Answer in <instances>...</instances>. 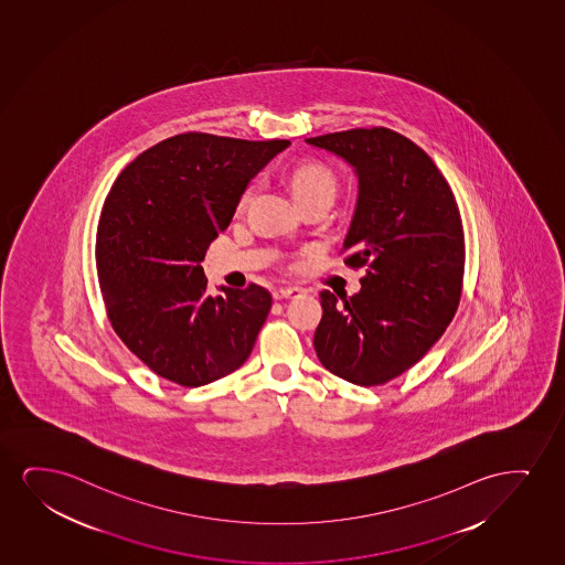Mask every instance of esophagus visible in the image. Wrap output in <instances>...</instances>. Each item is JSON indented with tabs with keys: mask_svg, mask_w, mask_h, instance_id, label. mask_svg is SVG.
<instances>
[{
	"mask_svg": "<svg viewBox=\"0 0 565 565\" xmlns=\"http://www.w3.org/2000/svg\"><path fill=\"white\" fill-rule=\"evenodd\" d=\"M302 291L299 287H278V289H274V299L279 301V299H294V297H299Z\"/></svg>",
	"mask_w": 565,
	"mask_h": 565,
	"instance_id": "esophagus-1",
	"label": "esophagus"
}]
</instances>
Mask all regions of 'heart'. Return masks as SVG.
<instances>
[{"label": "heart", "instance_id": "b5f03b06", "mask_svg": "<svg viewBox=\"0 0 565 565\" xmlns=\"http://www.w3.org/2000/svg\"><path fill=\"white\" fill-rule=\"evenodd\" d=\"M289 188L301 205L312 199H331L333 201L335 191H338V178L326 162L318 161V159H305L289 170ZM250 199H253V188L249 185L237 199V211L247 209Z\"/></svg>", "mask_w": 565, "mask_h": 565}]
</instances>
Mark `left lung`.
Returning a JSON list of instances; mask_svg holds the SVG:
<instances>
[{
    "mask_svg": "<svg viewBox=\"0 0 565 565\" xmlns=\"http://www.w3.org/2000/svg\"><path fill=\"white\" fill-rule=\"evenodd\" d=\"M307 143L354 167L359 199L341 253L366 271L352 297L320 294L316 354L347 382L383 385L424 359L460 305L466 245L455 193L422 147L383 126Z\"/></svg>",
    "mask_w": 565,
    "mask_h": 565,
    "instance_id": "obj_1",
    "label": "left lung"
}]
</instances>
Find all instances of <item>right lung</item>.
<instances>
[{
	"instance_id": "add662e5",
	"label": "right lung",
	"mask_w": 565,
	"mask_h": 565,
	"mask_svg": "<svg viewBox=\"0 0 565 565\" xmlns=\"http://www.w3.org/2000/svg\"><path fill=\"white\" fill-rule=\"evenodd\" d=\"M287 146L178 134L113 183L96 237L103 301L120 341L164 380L199 387L249 359L271 295L249 284L213 297L201 260L250 178Z\"/></svg>"
}]
</instances>
